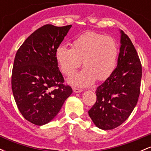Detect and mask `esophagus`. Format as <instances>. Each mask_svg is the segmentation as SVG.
I'll return each instance as SVG.
<instances>
[{
    "instance_id": "34e87169",
    "label": "esophagus",
    "mask_w": 151,
    "mask_h": 151,
    "mask_svg": "<svg viewBox=\"0 0 151 151\" xmlns=\"http://www.w3.org/2000/svg\"><path fill=\"white\" fill-rule=\"evenodd\" d=\"M73 91L74 93H81V92H82L83 90L80 89H78V88H73Z\"/></svg>"
}]
</instances>
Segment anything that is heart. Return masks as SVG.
Returning <instances> with one entry per match:
<instances>
[{
  "mask_svg": "<svg viewBox=\"0 0 151 151\" xmlns=\"http://www.w3.org/2000/svg\"><path fill=\"white\" fill-rule=\"evenodd\" d=\"M72 49L59 46L55 50V60L62 73L70 76L80 67V72L69 78L71 85L88 86L96 79L104 81L111 75L116 65L118 46L114 38L98 32H86L76 38Z\"/></svg>",
  "mask_w": 151,
  "mask_h": 151,
  "instance_id": "heart-1",
  "label": "heart"
}]
</instances>
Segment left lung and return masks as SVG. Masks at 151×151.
Returning <instances> with one entry per match:
<instances>
[{
  "label": "left lung",
  "instance_id": "1",
  "mask_svg": "<svg viewBox=\"0 0 151 151\" xmlns=\"http://www.w3.org/2000/svg\"><path fill=\"white\" fill-rule=\"evenodd\" d=\"M120 31L117 67L96 90L97 96L89 116L102 130L114 129L125 121L136 106L140 94L142 67L130 38Z\"/></svg>",
  "mask_w": 151,
  "mask_h": 151
}]
</instances>
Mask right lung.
Segmentation results:
<instances>
[{
    "mask_svg": "<svg viewBox=\"0 0 151 151\" xmlns=\"http://www.w3.org/2000/svg\"><path fill=\"white\" fill-rule=\"evenodd\" d=\"M71 27H40L15 55L11 80L13 96L23 117L35 125L50 122L72 93V88L63 84L55 56Z\"/></svg>",
    "mask_w": 151,
    "mask_h": 151,
    "instance_id": "right-lung-1",
    "label": "right lung"
}]
</instances>
